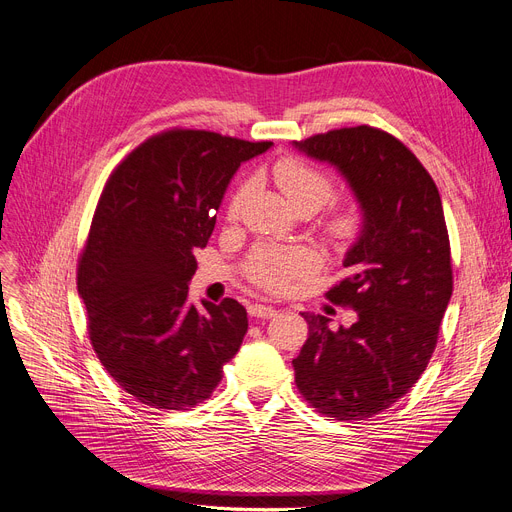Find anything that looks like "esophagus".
<instances>
[{"label": "esophagus", "mask_w": 512, "mask_h": 512, "mask_svg": "<svg viewBox=\"0 0 512 512\" xmlns=\"http://www.w3.org/2000/svg\"><path fill=\"white\" fill-rule=\"evenodd\" d=\"M278 311L274 307H267V305H249V315L251 317H261V319H267V317H274Z\"/></svg>", "instance_id": "obj_1"}]
</instances>
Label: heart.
Listing matches in <instances>:
<instances>
[{
  "label": "heart",
  "mask_w": 512,
  "mask_h": 512,
  "mask_svg": "<svg viewBox=\"0 0 512 512\" xmlns=\"http://www.w3.org/2000/svg\"><path fill=\"white\" fill-rule=\"evenodd\" d=\"M274 180L294 209L324 207L334 195L332 178L307 164L299 157H282L274 164ZM249 184H240L228 201V218L234 220L242 201H245ZM363 228V211L357 203H344L336 207L324 222V234L336 247H346L359 236ZM317 257L303 247H259L251 253L245 274L247 278L267 292H282L294 280H301L315 272Z\"/></svg>",
  "instance_id": "obj_1"
}]
</instances>
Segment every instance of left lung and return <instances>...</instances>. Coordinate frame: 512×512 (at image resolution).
Wrapping results in <instances>:
<instances>
[{"instance_id":"8db88e82","label":"left lung","mask_w":512,"mask_h":512,"mask_svg":"<svg viewBox=\"0 0 512 512\" xmlns=\"http://www.w3.org/2000/svg\"><path fill=\"white\" fill-rule=\"evenodd\" d=\"M292 145L334 166L363 211L344 255L348 276L328 292L357 321L330 330L326 315L301 313L309 338L292 359L294 382L321 415L367 419L417 384L436 348L452 294L442 199L421 161L380 128H340Z\"/></svg>"}]
</instances>
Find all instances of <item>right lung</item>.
Wrapping results in <instances>:
<instances>
[{"instance_id":"1","label":"right lung","mask_w":512,"mask_h":512,"mask_svg":"<svg viewBox=\"0 0 512 512\" xmlns=\"http://www.w3.org/2000/svg\"><path fill=\"white\" fill-rule=\"evenodd\" d=\"M270 147L174 128L139 145L105 182L76 284L93 351L141 405H199L238 353L247 309L234 299L197 309L188 282L232 176Z\"/></svg>"}]
</instances>
